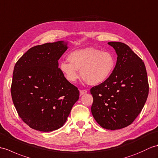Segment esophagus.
Wrapping results in <instances>:
<instances>
[{
  "instance_id": "obj_1",
  "label": "esophagus",
  "mask_w": 158,
  "mask_h": 158,
  "mask_svg": "<svg viewBox=\"0 0 158 158\" xmlns=\"http://www.w3.org/2000/svg\"><path fill=\"white\" fill-rule=\"evenodd\" d=\"M87 92H88V90L87 89H81L80 90V95H83Z\"/></svg>"
}]
</instances>
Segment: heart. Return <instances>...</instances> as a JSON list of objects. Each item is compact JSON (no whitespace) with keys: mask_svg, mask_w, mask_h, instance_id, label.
Returning <instances> with one entry per match:
<instances>
[{"mask_svg":"<svg viewBox=\"0 0 158 158\" xmlns=\"http://www.w3.org/2000/svg\"><path fill=\"white\" fill-rule=\"evenodd\" d=\"M69 62L60 63L59 69L64 78L70 83L79 78L91 85L105 82L111 75L115 66V58L109 52L88 48L76 50L68 56Z\"/></svg>","mask_w":158,"mask_h":158,"instance_id":"heart-1","label":"heart"}]
</instances>
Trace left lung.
<instances>
[{"label":"left lung","instance_id":"left-lung-1","mask_svg":"<svg viewBox=\"0 0 158 158\" xmlns=\"http://www.w3.org/2000/svg\"><path fill=\"white\" fill-rule=\"evenodd\" d=\"M108 44L116 52V65L106 81L90 89L91 110L100 126L115 130L130 125L139 115L149 94V83L145 64L129 46Z\"/></svg>","mask_w":158,"mask_h":158}]
</instances>
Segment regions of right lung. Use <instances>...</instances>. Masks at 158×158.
<instances>
[{"instance_id": "obj_1", "label": "right lung", "mask_w": 158, "mask_h": 158, "mask_svg": "<svg viewBox=\"0 0 158 158\" xmlns=\"http://www.w3.org/2000/svg\"><path fill=\"white\" fill-rule=\"evenodd\" d=\"M67 49L64 41L36 45L15 64L11 87L13 102L20 118L32 129H59L79 99L78 88L58 68V60Z\"/></svg>"}]
</instances>
